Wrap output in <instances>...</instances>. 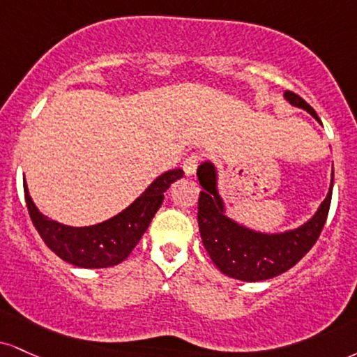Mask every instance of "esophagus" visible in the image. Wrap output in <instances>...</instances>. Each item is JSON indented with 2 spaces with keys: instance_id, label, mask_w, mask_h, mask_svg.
Listing matches in <instances>:
<instances>
[{
  "instance_id": "esophagus-1",
  "label": "esophagus",
  "mask_w": 357,
  "mask_h": 357,
  "mask_svg": "<svg viewBox=\"0 0 357 357\" xmlns=\"http://www.w3.org/2000/svg\"><path fill=\"white\" fill-rule=\"evenodd\" d=\"M199 160H201V158L197 156V154H192V156L186 158V160H184V162H183L184 174H186V176L195 174L196 169H197V165H199Z\"/></svg>"
}]
</instances>
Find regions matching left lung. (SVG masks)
Masks as SVG:
<instances>
[{
    "label": "left lung",
    "mask_w": 357,
    "mask_h": 357,
    "mask_svg": "<svg viewBox=\"0 0 357 357\" xmlns=\"http://www.w3.org/2000/svg\"><path fill=\"white\" fill-rule=\"evenodd\" d=\"M289 105L307 111L319 121L316 111L298 94L286 91ZM321 123V121H319ZM197 181L203 186L197 203V225L203 244L213 263L226 276L239 281L256 282L286 273L314 246L328 218L333 196L334 171L324 201L304 225L282 233H261L241 225L226 211V203L218 188V167L213 161L201 162Z\"/></svg>",
    "instance_id": "obj_1"
}]
</instances>
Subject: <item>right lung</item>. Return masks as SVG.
Listing matches in <instances>:
<instances>
[{
  "instance_id": "add662e5",
  "label": "right lung",
  "mask_w": 357,
  "mask_h": 357,
  "mask_svg": "<svg viewBox=\"0 0 357 357\" xmlns=\"http://www.w3.org/2000/svg\"><path fill=\"white\" fill-rule=\"evenodd\" d=\"M183 174V169L166 171L126 209L93 226H68L45 216L33 203L26 181L23 184L24 199L34 227L56 256L78 268H111L131 255L154 214L161 208L165 192L174 181L181 179Z\"/></svg>"
}]
</instances>
